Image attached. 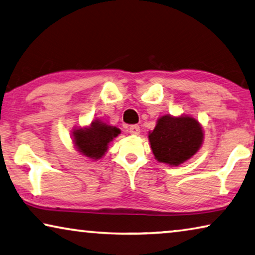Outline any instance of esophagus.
Masks as SVG:
<instances>
[{"label":"esophagus","mask_w":255,"mask_h":255,"mask_svg":"<svg viewBox=\"0 0 255 255\" xmlns=\"http://www.w3.org/2000/svg\"><path fill=\"white\" fill-rule=\"evenodd\" d=\"M128 130L131 135H138L139 134V126L138 125H131V126L129 127Z\"/></svg>","instance_id":"obj_1"}]
</instances>
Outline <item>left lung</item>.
<instances>
[{
  "instance_id": "8db88e82",
  "label": "left lung",
  "mask_w": 255,
  "mask_h": 255,
  "mask_svg": "<svg viewBox=\"0 0 255 255\" xmlns=\"http://www.w3.org/2000/svg\"><path fill=\"white\" fill-rule=\"evenodd\" d=\"M203 136L200 125L193 118L165 116L158 120L149 139L158 161L178 165L199 150Z\"/></svg>"
}]
</instances>
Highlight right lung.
I'll return each instance as SVG.
<instances>
[{"mask_svg":"<svg viewBox=\"0 0 255 255\" xmlns=\"http://www.w3.org/2000/svg\"><path fill=\"white\" fill-rule=\"evenodd\" d=\"M73 134L75 145L82 154L100 159L108 150V144L120 134V129L95 120L89 128L78 129Z\"/></svg>","mask_w":255,"mask_h":255,"instance_id":"add662e5","label":"right lung"}]
</instances>
